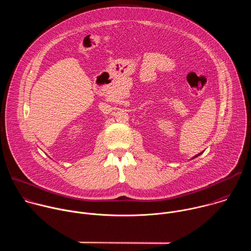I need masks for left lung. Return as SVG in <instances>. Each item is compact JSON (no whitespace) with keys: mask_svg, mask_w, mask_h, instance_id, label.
<instances>
[{"mask_svg":"<svg viewBox=\"0 0 251 251\" xmlns=\"http://www.w3.org/2000/svg\"><path fill=\"white\" fill-rule=\"evenodd\" d=\"M199 155H201V154H199ZM199 155H197V156H196V157H198V156H199Z\"/></svg>","mask_w":251,"mask_h":251,"instance_id":"left-lung-1","label":"left lung"}]
</instances>
